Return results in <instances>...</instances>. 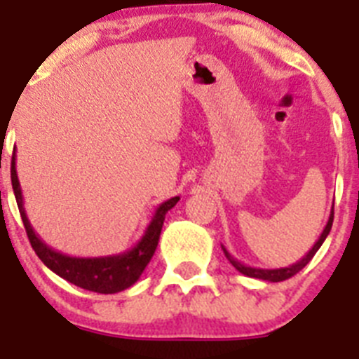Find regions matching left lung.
Wrapping results in <instances>:
<instances>
[{"label":"left lung","mask_w":359,"mask_h":359,"mask_svg":"<svg viewBox=\"0 0 359 359\" xmlns=\"http://www.w3.org/2000/svg\"><path fill=\"white\" fill-rule=\"evenodd\" d=\"M332 219H334V210H331V215H329V221L327 224H325V228H323L322 236L318 237V241L315 243V246L309 250V252L306 253V255L300 259L298 262H294V264L287 266V268H277V269H262V268H252V266H246L243 264V262H239L236 259V257H231L230 253H228V250L224 248V246H221L224 252V255H226V259L230 261V264L233 266V268L239 271V273L246 275V277H252V278H261V280H268V282H282L286 280V278H291L293 275H297L298 271L302 268H306L307 264H309V261L315 257V253L318 252L320 246L323 244V241H325V237L329 236V231H331V226H332Z\"/></svg>","instance_id":"1"}]
</instances>
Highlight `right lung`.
Masks as SVG:
<instances>
[{"label":"right lung","instance_id":"1","mask_svg":"<svg viewBox=\"0 0 359 359\" xmlns=\"http://www.w3.org/2000/svg\"><path fill=\"white\" fill-rule=\"evenodd\" d=\"M11 172L12 189H14L19 214H21V219H23L25 230H27V236L30 239L34 252L37 253V257L44 262L46 268L52 269L53 273H57L65 280L72 282L75 286L82 287V290L95 291V293H118V291L131 287L140 278L145 266L149 264V261H151L154 252H156L165 214L180 201V198L176 196V198H170L165 203H161L160 207L156 208V212H154V215H152L144 237L129 252L107 257H88V259L86 257H69L50 248L48 244L43 243V239L32 228L30 221L27 217V212H25L21 185H19L18 172H15V154L12 156Z\"/></svg>","mask_w":359,"mask_h":359}]
</instances>
